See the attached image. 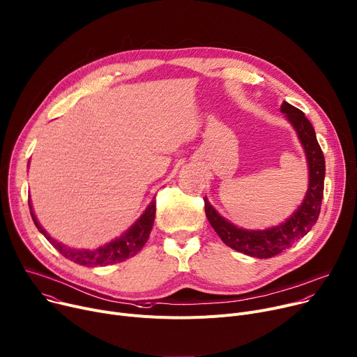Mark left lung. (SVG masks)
<instances>
[{
	"instance_id": "1",
	"label": "left lung",
	"mask_w": 357,
	"mask_h": 357,
	"mask_svg": "<svg viewBox=\"0 0 357 357\" xmlns=\"http://www.w3.org/2000/svg\"><path fill=\"white\" fill-rule=\"evenodd\" d=\"M280 109L296 128L309 162V188L305 202L301 203L296 213L280 226L261 231H250L238 229L229 223L226 218H223L211 207L207 199H204L206 215L218 237L229 248L259 259H270L273 256H278L291 248L298 238L306 236L317 222L323 200L326 166L324 155L317 143L314 128L305 113L300 112L294 105L283 101Z\"/></svg>"
}]
</instances>
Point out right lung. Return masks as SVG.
I'll return each mask as SVG.
<instances>
[{"instance_id": "right-lung-1", "label": "right lung", "mask_w": 357, "mask_h": 357, "mask_svg": "<svg viewBox=\"0 0 357 357\" xmlns=\"http://www.w3.org/2000/svg\"><path fill=\"white\" fill-rule=\"evenodd\" d=\"M29 207H30V213H31V217L34 220V225L45 236V238L54 245V248H56L66 259H68L79 266H87V267L121 263V261L135 256L143 249V245L147 243L149 236L153 229V225H154V217H155V200H154L150 203V206L147 207L144 214L139 218V220H137V223L134 226H131V229L126 234L119 237L117 240L108 243V244L102 245V248H98L96 250H74V249L66 248V245H63L61 243H59L56 240H52L44 231V229L38 225L37 218L33 213L30 200H29Z\"/></svg>"}]
</instances>
